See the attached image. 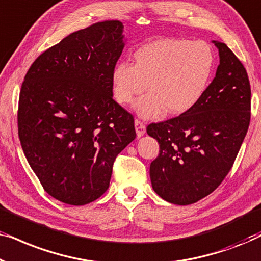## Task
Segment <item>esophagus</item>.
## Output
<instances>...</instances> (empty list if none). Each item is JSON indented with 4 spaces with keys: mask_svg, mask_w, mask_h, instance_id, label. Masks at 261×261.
<instances>
[{
    "mask_svg": "<svg viewBox=\"0 0 261 261\" xmlns=\"http://www.w3.org/2000/svg\"><path fill=\"white\" fill-rule=\"evenodd\" d=\"M135 129H137V135H138V138H140V137H142V135L145 134V130H146V126H145V123L142 122V121H140V120H135Z\"/></svg>",
    "mask_w": 261,
    "mask_h": 261,
    "instance_id": "esophagus-1",
    "label": "esophagus"
}]
</instances>
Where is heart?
<instances>
[{"label": "heart", "instance_id": "1", "mask_svg": "<svg viewBox=\"0 0 261 261\" xmlns=\"http://www.w3.org/2000/svg\"><path fill=\"white\" fill-rule=\"evenodd\" d=\"M213 63L212 48L204 41L149 42L134 53L133 65L120 63L114 67V96L121 105H128L148 88L151 92L135 103L141 116L154 117L164 109L185 113L204 94Z\"/></svg>", "mask_w": 261, "mask_h": 261}]
</instances>
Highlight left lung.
Wrapping results in <instances>:
<instances>
[{
    "mask_svg": "<svg viewBox=\"0 0 261 261\" xmlns=\"http://www.w3.org/2000/svg\"><path fill=\"white\" fill-rule=\"evenodd\" d=\"M213 42L220 65L199 101L179 116L147 126L160 147L149 166L152 188L173 204L196 203L222 183L251 121L246 69L226 44Z\"/></svg>",
    "mask_w": 261,
    "mask_h": 261,
    "instance_id": "left-lung-1",
    "label": "left lung"
}]
</instances>
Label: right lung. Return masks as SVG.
<instances>
[{
    "mask_svg": "<svg viewBox=\"0 0 261 261\" xmlns=\"http://www.w3.org/2000/svg\"><path fill=\"white\" fill-rule=\"evenodd\" d=\"M123 24L106 20L41 53L24 76L17 128L44 190L71 205L109 188L116 156L137 137L134 117L113 99Z\"/></svg>",
    "mask_w": 261,
    "mask_h": 261,
    "instance_id": "right-lung-1",
    "label": "right lung"
}]
</instances>
